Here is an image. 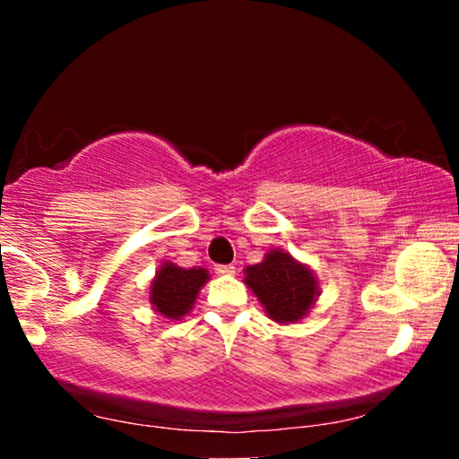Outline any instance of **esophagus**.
<instances>
[{
    "label": "esophagus",
    "instance_id": "34e87169",
    "mask_svg": "<svg viewBox=\"0 0 459 459\" xmlns=\"http://www.w3.org/2000/svg\"><path fill=\"white\" fill-rule=\"evenodd\" d=\"M236 272L234 265H215V273L219 275H231Z\"/></svg>",
    "mask_w": 459,
    "mask_h": 459
}]
</instances>
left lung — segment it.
I'll use <instances>...</instances> for the list:
<instances>
[{
    "label": "left lung",
    "instance_id": "left-lung-1",
    "mask_svg": "<svg viewBox=\"0 0 459 459\" xmlns=\"http://www.w3.org/2000/svg\"><path fill=\"white\" fill-rule=\"evenodd\" d=\"M244 281L275 322H297L317 297L316 280L309 269L281 250H273L263 263L247 267Z\"/></svg>",
    "mask_w": 459,
    "mask_h": 459
}]
</instances>
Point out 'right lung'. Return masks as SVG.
Segmentation results:
<instances>
[{
  "label": "right lung",
  "instance_id": "add662e5",
  "mask_svg": "<svg viewBox=\"0 0 459 459\" xmlns=\"http://www.w3.org/2000/svg\"><path fill=\"white\" fill-rule=\"evenodd\" d=\"M209 273L204 269H181L173 263H165L150 290V300L165 317L179 319L192 309L194 299Z\"/></svg>",
  "mask_w": 459,
  "mask_h": 459
}]
</instances>
